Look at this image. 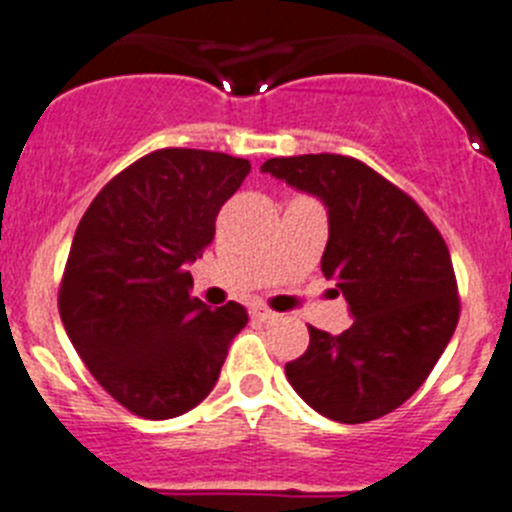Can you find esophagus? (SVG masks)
Wrapping results in <instances>:
<instances>
[{
  "label": "esophagus",
  "instance_id": "esophagus-1",
  "mask_svg": "<svg viewBox=\"0 0 512 512\" xmlns=\"http://www.w3.org/2000/svg\"><path fill=\"white\" fill-rule=\"evenodd\" d=\"M252 316H255V319H260L262 324H273V321L280 319V313L270 311V308H265V306H255V308H252Z\"/></svg>",
  "mask_w": 512,
  "mask_h": 512
}]
</instances>
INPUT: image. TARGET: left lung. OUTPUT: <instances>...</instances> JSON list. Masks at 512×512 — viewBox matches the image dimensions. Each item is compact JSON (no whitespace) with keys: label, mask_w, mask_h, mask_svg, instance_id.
Segmentation results:
<instances>
[{"label":"left lung","mask_w":512,"mask_h":512,"mask_svg":"<svg viewBox=\"0 0 512 512\" xmlns=\"http://www.w3.org/2000/svg\"><path fill=\"white\" fill-rule=\"evenodd\" d=\"M260 170L326 206L321 273L352 316L339 336L308 326V349L285 365L288 382L331 421L365 423L395 411L457 329V278L444 237L408 193L347 155L270 158Z\"/></svg>","instance_id":"left-lung-1"}]
</instances>
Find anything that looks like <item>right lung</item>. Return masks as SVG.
Masks as SVG:
<instances>
[{
	"mask_svg": "<svg viewBox=\"0 0 512 512\" xmlns=\"http://www.w3.org/2000/svg\"><path fill=\"white\" fill-rule=\"evenodd\" d=\"M250 160L165 147L91 201L63 273L61 321L91 375L135 416L165 421L214 390L245 306L191 296L196 262Z\"/></svg>",
	"mask_w": 512,
	"mask_h": 512,
	"instance_id": "1",
	"label": "right lung"
}]
</instances>
